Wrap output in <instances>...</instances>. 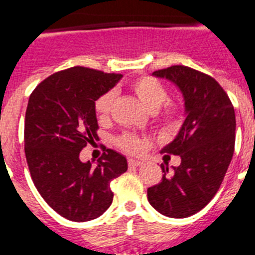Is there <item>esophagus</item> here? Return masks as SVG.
<instances>
[{"mask_svg":"<svg viewBox=\"0 0 255 255\" xmlns=\"http://www.w3.org/2000/svg\"><path fill=\"white\" fill-rule=\"evenodd\" d=\"M128 163H129V166H134V167H138V166H141V164H144V160L131 158V159L128 160Z\"/></svg>","mask_w":255,"mask_h":255,"instance_id":"1","label":"esophagus"}]
</instances>
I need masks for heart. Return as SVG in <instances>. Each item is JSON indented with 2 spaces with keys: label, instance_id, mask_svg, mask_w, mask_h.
Instances as JSON below:
<instances>
[{
  "label": "heart",
  "instance_id": "obj_1",
  "mask_svg": "<svg viewBox=\"0 0 255 255\" xmlns=\"http://www.w3.org/2000/svg\"><path fill=\"white\" fill-rule=\"evenodd\" d=\"M131 88L132 91L134 92V95L137 96L141 104L144 105L149 111H157L162 106V104L167 100V89L164 88V85L160 81H158L157 79L150 78V76L136 79L132 83ZM114 98V91L106 92L101 97L97 98L95 109L98 119H105L110 114ZM176 105L167 104L166 111H164V117L167 118V119H172L176 115ZM118 142H119L121 147H123L124 150L131 151V153H136V151H140L142 149V141L138 137H136V136H133V134H123Z\"/></svg>",
  "mask_w": 255,
  "mask_h": 255
}]
</instances>
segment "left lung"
Returning a JSON list of instances; mask_svg holds the SVG:
<instances>
[{"label":"left lung","mask_w":255,"mask_h":255,"mask_svg":"<svg viewBox=\"0 0 255 255\" xmlns=\"http://www.w3.org/2000/svg\"><path fill=\"white\" fill-rule=\"evenodd\" d=\"M153 76L171 81L181 93L184 122L162 149L179 155L181 163L168 168L162 181L147 188L149 204L164 217L187 218L206 206L219 189L235 150L236 117L215 79L187 66H171Z\"/></svg>","instance_id":"1"}]
</instances>
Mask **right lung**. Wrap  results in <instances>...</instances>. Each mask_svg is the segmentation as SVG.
Masks as SVG:
<instances>
[{
    "mask_svg": "<svg viewBox=\"0 0 255 255\" xmlns=\"http://www.w3.org/2000/svg\"><path fill=\"white\" fill-rule=\"evenodd\" d=\"M121 79L119 74L71 67L50 75L29 96L24 151L32 180L45 202L72 222L101 217L113 202L111 180L128 168L126 157L113 149L96 164L79 158L97 138V98Z\"/></svg>",
    "mask_w": 255,
    "mask_h": 255,
    "instance_id": "add662e5",
    "label": "right lung"
}]
</instances>
